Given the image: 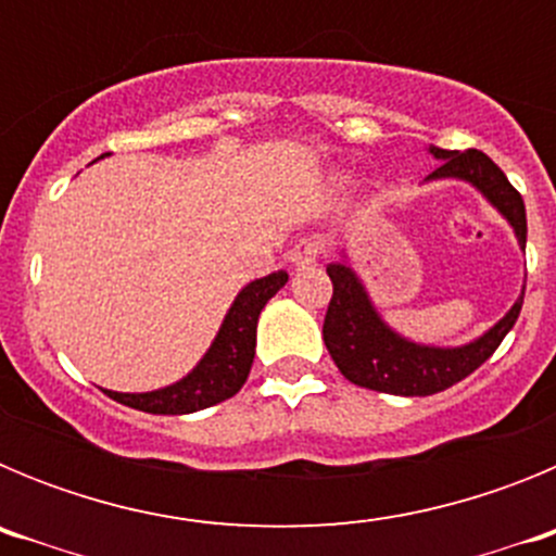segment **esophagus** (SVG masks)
I'll list each match as a JSON object with an SVG mask.
<instances>
[{
    "mask_svg": "<svg viewBox=\"0 0 556 556\" xmlns=\"http://www.w3.org/2000/svg\"><path fill=\"white\" fill-rule=\"evenodd\" d=\"M317 253H320V242H317L314 236H303V239H298V242L289 248L287 258L292 267H308V264H314Z\"/></svg>",
    "mask_w": 556,
    "mask_h": 556,
    "instance_id": "34e87169",
    "label": "esophagus"
}]
</instances>
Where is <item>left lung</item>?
Segmentation results:
<instances>
[{
	"instance_id": "8db88e82",
	"label": "left lung",
	"mask_w": 556,
	"mask_h": 556,
	"mask_svg": "<svg viewBox=\"0 0 556 556\" xmlns=\"http://www.w3.org/2000/svg\"><path fill=\"white\" fill-rule=\"evenodd\" d=\"M429 152L440 164L426 178V184L462 180L473 186L481 198L507 219L518 239V248L527 250V208L507 175L479 150L456 152L429 144ZM326 269L333 283V298L328 303L326 323H323V339H326L333 365L356 387L404 397L448 390L456 381L468 378L476 367L484 365L501 345V339L513 331L520 306H523V289H520L513 308L481 337L470 339L465 345L440 348L424 345L397 333L381 317L365 281L348 264L345 248H339V258Z\"/></svg>"
}]
</instances>
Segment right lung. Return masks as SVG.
Segmentation results:
<instances>
[{"label":"right lung","instance_id":"obj_1","mask_svg":"<svg viewBox=\"0 0 556 556\" xmlns=\"http://www.w3.org/2000/svg\"><path fill=\"white\" fill-rule=\"evenodd\" d=\"M287 281L289 275L278 269V273L255 278L248 287H242V292L230 303L211 348L180 381L150 392L105 390L108 397L130 406V409L150 412V415H191V412L208 409V406L233 397L242 390L250 367H253L258 314Z\"/></svg>","mask_w":556,"mask_h":556}]
</instances>
